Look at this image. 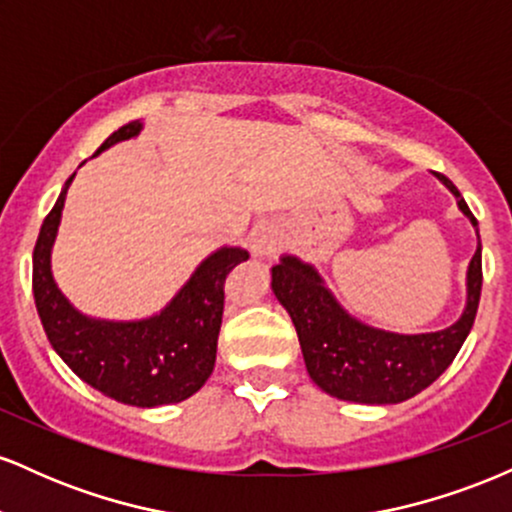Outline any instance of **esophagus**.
I'll return each instance as SVG.
<instances>
[{
  "label": "esophagus",
  "instance_id": "esophagus-1",
  "mask_svg": "<svg viewBox=\"0 0 512 512\" xmlns=\"http://www.w3.org/2000/svg\"><path fill=\"white\" fill-rule=\"evenodd\" d=\"M276 248H279V238H276V233L272 228H257L255 233H252V255L255 257H269L274 255Z\"/></svg>",
  "mask_w": 512,
  "mask_h": 512
}]
</instances>
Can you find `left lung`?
<instances>
[{
  "label": "left lung",
  "instance_id": "1",
  "mask_svg": "<svg viewBox=\"0 0 512 512\" xmlns=\"http://www.w3.org/2000/svg\"><path fill=\"white\" fill-rule=\"evenodd\" d=\"M436 178L455 195L477 231V252L467 267V303L445 330L399 334L366 325L344 310L310 262L281 255L272 267L276 301L291 315L310 378L327 395L356 404L404 402L436 383L472 330L481 296L479 223L460 190L445 175L436 173Z\"/></svg>",
  "mask_w": 512,
  "mask_h": 512
}]
</instances>
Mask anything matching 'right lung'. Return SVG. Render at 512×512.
Wrapping results in <instances>:
<instances>
[{
    "instance_id": "right-lung-1",
    "label": "right lung",
    "mask_w": 512,
    "mask_h": 512,
    "mask_svg": "<svg viewBox=\"0 0 512 512\" xmlns=\"http://www.w3.org/2000/svg\"><path fill=\"white\" fill-rule=\"evenodd\" d=\"M142 129L139 120L120 127L96 156L117 142L139 137ZM74 175L64 182L55 207L45 216L33 250V296L43 330L62 361L105 397L142 409L178 404L195 395L214 370L223 284L240 262L248 260V250L223 245L211 252L166 308L144 320L84 315L52 276V245Z\"/></svg>"
}]
</instances>
